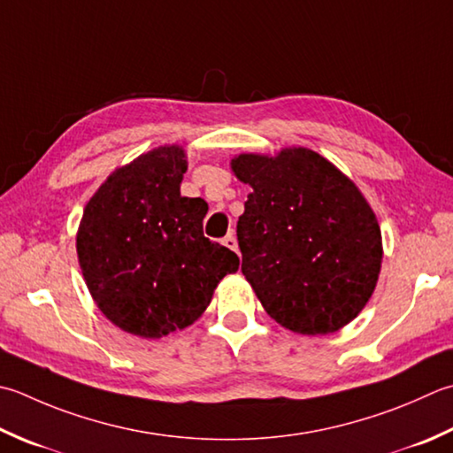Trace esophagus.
I'll return each mask as SVG.
<instances>
[{"mask_svg":"<svg viewBox=\"0 0 453 453\" xmlns=\"http://www.w3.org/2000/svg\"><path fill=\"white\" fill-rule=\"evenodd\" d=\"M224 245L227 247V250L237 251V239H235V235H234V234H227V235L224 237Z\"/></svg>","mask_w":453,"mask_h":453,"instance_id":"obj_1","label":"esophagus"}]
</instances>
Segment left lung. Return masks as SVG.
Segmentation results:
<instances>
[{"label": "left lung", "instance_id": "left-lung-1", "mask_svg": "<svg viewBox=\"0 0 453 453\" xmlns=\"http://www.w3.org/2000/svg\"><path fill=\"white\" fill-rule=\"evenodd\" d=\"M251 186L237 221L242 273L287 330L332 334L349 324L377 285L383 247L357 186L310 149L239 155Z\"/></svg>", "mask_w": 453, "mask_h": 453}]
</instances>
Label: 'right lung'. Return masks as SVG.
<instances>
[{
    "mask_svg": "<svg viewBox=\"0 0 453 453\" xmlns=\"http://www.w3.org/2000/svg\"><path fill=\"white\" fill-rule=\"evenodd\" d=\"M180 147H158L118 168L84 210L76 250L108 320L141 338L190 326L239 257L203 235L208 203L180 196Z\"/></svg>",
    "mask_w": 453,
    "mask_h": 453,
    "instance_id": "1",
    "label": "right lung"
}]
</instances>
